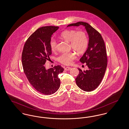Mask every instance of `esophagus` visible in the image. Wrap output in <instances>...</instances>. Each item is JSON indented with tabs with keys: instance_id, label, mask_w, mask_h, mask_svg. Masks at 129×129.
I'll use <instances>...</instances> for the list:
<instances>
[{
	"instance_id": "1",
	"label": "esophagus",
	"mask_w": 129,
	"mask_h": 129,
	"mask_svg": "<svg viewBox=\"0 0 129 129\" xmlns=\"http://www.w3.org/2000/svg\"><path fill=\"white\" fill-rule=\"evenodd\" d=\"M71 69L72 68L71 67H67L65 68V70H66V71H70V70H71Z\"/></svg>"
}]
</instances>
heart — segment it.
I'll return each instance as SVG.
<instances>
[{"mask_svg":"<svg viewBox=\"0 0 129 129\" xmlns=\"http://www.w3.org/2000/svg\"><path fill=\"white\" fill-rule=\"evenodd\" d=\"M60 37L65 41L71 43V48L79 55L84 53L87 48V36L83 31H77L74 30H65L61 33ZM50 46L52 51L56 50L57 42L55 39L52 38L51 39ZM75 57V55L73 53H64L58 57V60L63 64L69 65Z\"/></svg>","mask_w":129,"mask_h":129,"instance_id":"heart-1","label":"heart"}]
</instances>
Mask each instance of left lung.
Here are the masks:
<instances>
[{"label":"left lung","instance_id":"left-lung-1","mask_svg":"<svg viewBox=\"0 0 129 129\" xmlns=\"http://www.w3.org/2000/svg\"><path fill=\"white\" fill-rule=\"evenodd\" d=\"M80 25L85 28L89 37L87 49L80 61L86 63L88 70L83 71L78 68L79 74L75 80L81 89L91 92L98 87L103 79L107 67V52L101 35L88 23L80 21L67 27Z\"/></svg>","mask_w":129,"mask_h":129}]
</instances>
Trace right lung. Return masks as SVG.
Returning <instances> with one entry per match:
<instances>
[{
    "mask_svg": "<svg viewBox=\"0 0 129 129\" xmlns=\"http://www.w3.org/2000/svg\"><path fill=\"white\" fill-rule=\"evenodd\" d=\"M57 26H44L38 29L27 40L23 47L21 62L23 71L31 85L45 95L57 92L60 81L58 75L63 72L60 66L46 69L45 63L51 55V37Z\"/></svg>",
    "mask_w": 129,
    "mask_h": 129,
    "instance_id": "right-lung-1",
    "label": "right lung"
}]
</instances>
